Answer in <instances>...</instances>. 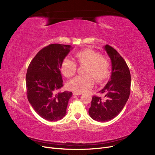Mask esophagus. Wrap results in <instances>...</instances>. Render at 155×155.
I'll list each match as a JSON object with an SVG mask.
<instances>
[{
  "label": "esophagus",
  "instance_id": "34e87169",
  "mask_svg": "<svg viewBox=\"0 0 155 155\" xmlns=\"http://www.w3.org/2000/svg\"><path fill=\"white\" fill-rule=\"evenodd\" d=\"M73 94L74 96H80L81 95L82 93H78V92H73Z\"/></svg>",
  "mask_w": 155,
  "mask_h": 155
}]
</instances>
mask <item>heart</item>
Here are the masks:
<instances>
[{"mask_svg":"<svg viewBox=\"0 0 155 155\" xmlns=\"http://www.w3.org/2000/svg\"><path fill=\"white\" fill-rule=\"evenodd\" d=\"M75 59L80 65H85L84 73L71 80L68 83V89L75 92L82 93L88 91L94 85V80L97 83H103L109 78L111 72V61L107 56L101 55L96 51L85 49L78 51ZM77 64L69 57L63 60L61 70L63 75L70 78L75 75Z\"/></svg>","mask_w":155,"mask_h":155,"instance_id":"1","label":"heart"}]
</instances>
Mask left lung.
Here are the masks:
<instances>
[{"instance_id":"obj_1","label":"left lung","mask_w":155,"mask_h":155,"mask_svg":"<svg viewBox=\"0 0 155 155\" xmlns=\"http://www.w3.org/2000/svg\"><path fill=\"white\" fill-rule=\"evenodd\" d=\"M104 49L112 63L111 78L99 92L104 98L94 96L89 110L90 117L98 122H107L116 117L129 99L130 92L131 77L129 67L124 58L109 45Z\"/></svg>"}]
</instances>
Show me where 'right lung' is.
Here are the masks:
<instances>
[{
	"label": "right lung",
	"mask_w": 155,
	"mask_h": 155,
	"mask_svg": "<svg viewBox=\"0 0 155 155\" xmlns=\"http://www.w3.org/2000/svg\"><path fill=\"white\" fill-rule=\"evenodd\" d=\"M71 48L70 45L49 44L38 52L28 66L27 98L35 112L46 120H59L66 113L72 92L57 91L63 86L60 69Z\"/></svg>",
	"instance_id": "add662e5"
}]
</instances>
